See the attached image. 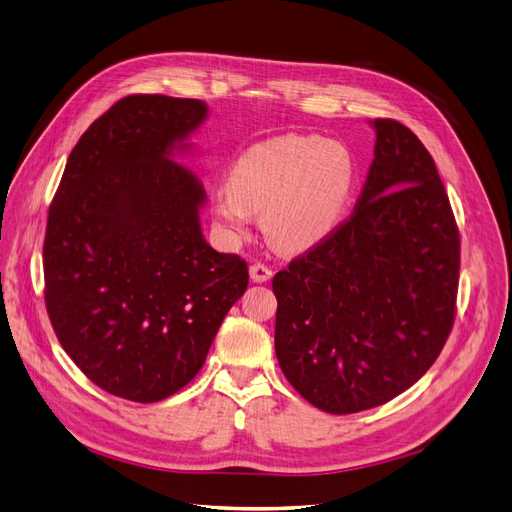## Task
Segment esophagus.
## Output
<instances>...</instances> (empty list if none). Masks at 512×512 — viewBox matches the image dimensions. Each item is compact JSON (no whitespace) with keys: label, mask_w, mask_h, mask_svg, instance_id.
Here are the masks:
<instances>
[{"label":"esophagus","mask_w":512,"mask_h":512,"mask_svg":"<svg viewBox=\"0 0 512 512\" xmlns=\"http://www.w3.org/2000/svg\"><path fill=\"white\" fill-rule=\"evenodd\" d=\"M272 268H268V266H263V263H253L251 266V278H253V282H268L270 278H272Z\"/></svg>","instance_id":"esophagus-1"}]
</instances>
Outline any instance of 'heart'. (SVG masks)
<instances>
[{"label": "heart", "mask_w": 512, "mask_h": 512, "mask_svg": "<svg viewBox=\"0 0 512 512\" xmlns=\"http://www.w3.org/2000/svg\"><path fill=\"white\" fill-rule=\"evenodd\" d=\"M352 151L316 135H285L251 145L213 189L223 230L242 238L253 215L282 251L301 253L325 242L346 219L356 192Z\"/></svg>", "instance_id": "b5f03b06"}]
</instances>
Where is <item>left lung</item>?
<instances>
[{
    "instance_id": "8db88e82",
    "label": "left lung",
    "mask_w": 512,
    "mask_h": 512,
    "mask_svg": "<svg viewBox=\"0 0 512 512\" xmlns=\"http://www.w3.org/2000/svg\"><path fill=\"white\" fill-rule=\"evenodd\" d=\"M369 124L373 162L352 217L272 280L278 365L335 415L411 388L456 316L460 236L439 170L401 122Z\"/></svg>"
}]
</instances>
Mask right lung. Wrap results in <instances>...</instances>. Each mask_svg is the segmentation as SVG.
Listing matches in <instances>:
<instances>
[{"label":"right lung","mask_w":512,"mask_h":512,"mask_svg":"<svg viewBox=\"0 0 512 512\" xmlns=\"http://www.w3.org/2000/svg\"><path fill=\"white\" fill-rule=\"evenodd\" d=\"M208 105L132 94L69 154L46 225V308L90 382L135 403L179 392L202 369L249 268L202 234L204 185L177 162Z\"/></svg>","instance_id":"add662e5"}]
</instances>
